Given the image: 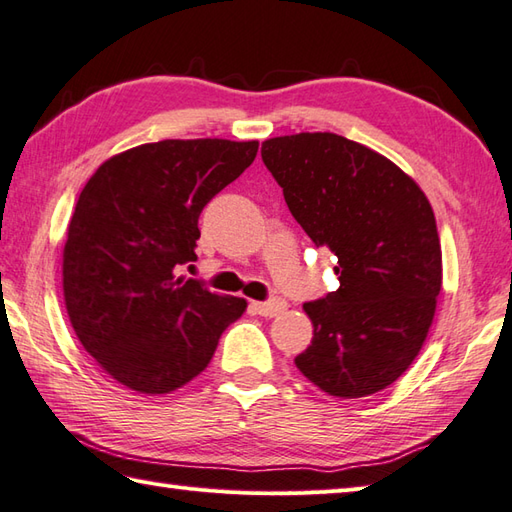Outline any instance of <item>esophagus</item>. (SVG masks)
Listing matches in <instances>:
<instances>
[{
  "label": "esophagus",
  "instance_id": "34e87169",
  "mask_svg": "<svg viewBox=\"0 0 512 512\" xmlns=\"http://www.w3.org/2000/svg\"><path fill=\"white\" fill-rule=\"evenodd\" d=\"M253 310L262 317H277L286 310L284 299H273V301H253Z\"/></svg>",
  "mask_w": 512,
  "mask_h": 512
}]
</instances>
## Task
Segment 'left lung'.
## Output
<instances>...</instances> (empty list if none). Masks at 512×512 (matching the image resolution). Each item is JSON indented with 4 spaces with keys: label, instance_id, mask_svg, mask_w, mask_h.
<instances>
[{
    "label": "left lung",
    "instance_id": "left-lung-1",
    "mask_svg": "<svg viewBox=\"0 0 512 512\" xmlns=\"http://www.w3.org/2000/svg\"><path fill=\"white\" fill-rule=\"evenodd\" d=\"M262 158L314 246L339 259V290L303 303L314 336L295 365L334 398L383 391L436 317L442 248L427 195L389 158L332 132L268 138Z\"/></svg>",
    "mask_w": 512,
    "mask_h": 512
}]
</instances>
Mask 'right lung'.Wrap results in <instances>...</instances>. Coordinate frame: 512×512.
I'll return each mask as SVG.
<instances>
[{"label":"right lung","mask_w":512,"mask_h":512,"mask_svg":"<svg viewBox=\"0 0 512 512\" xmlns=\"http://www.w3.org/2000/svg\"><path fill=\"white\" fill-rule=\"evenodd\" d=\"M257 140L138 145L92 173L63 246V301L96 365L136 394H171L211 363L246 299L178 275L195 262L198 217L244 173Z\"/></svg>","instance_id":"obj_1"}]
</instances>
